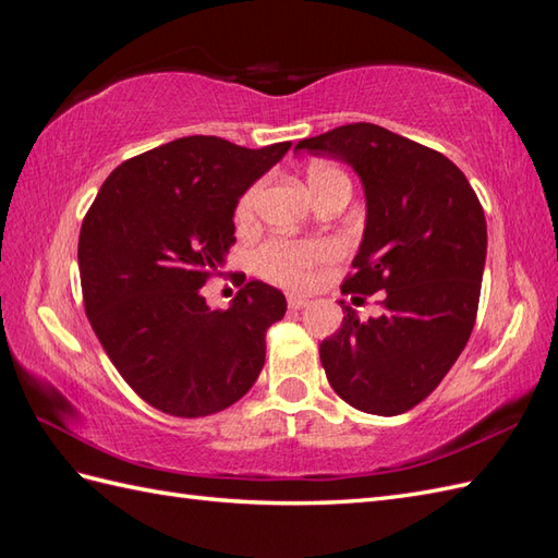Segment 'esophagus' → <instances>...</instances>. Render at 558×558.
<instances>
[{
  "instance_id": "esophagus-1",
  "label": "esophagus",
  "mask_w": 558,
  "mask_h": 558,
  "mask_svg": "<svg viewBox=\"0 0 558 558\" xmlns=\"http://www.w3.org/2000/svg\"><path fill=\"white\" fill-rule=\"evenodd\" d=\"M287 303H289V311H301V307L307 305V299H303V295L291 293L289 299H287Z\"/></svg>"
}]
</instances>
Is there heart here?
Segmentation results:
<instances>
[{
  "mask_svg": "<svg viewBox=\"0 0 558 558\" xmlns=\"http://www.w3.org/2000/svg\"><path fill=\"white\" fill-rule=\"evenodd\" d=\"M325 179H345L341 169L329 165H315L307 171V181L311 189ZM257 201V185L247 189L236 205V219L247 221L253 217ZM337 257V247L329 241H289V239H275L259 245L255 251V269L265 279L281 283L289 289H307L313 283L315 267L327 265Z\"/></svg>",
  "mask_w": 558,
  "mask_h": 558,
  "instance_id": "1",
  "label": "heart"
}]
</instances>
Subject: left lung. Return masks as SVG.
<instances>
[{"instance_id": "obj_1", "label": "left lung", "mask_w": 558, "mask_h": 558, "mask_svg": "<svg viewBox=\"0 0 558 558\" xmlns=\"http://www.w3.org/2000/svg\"><path fill=\"white\" fill-rule=\"evenodd\" d=\"M295 150L327 155L361 177L367 219L341 293H379L384 313L319 343L331 389L363 413L399 415L447 377L475 327L487 221L449 157L377 123H345Z\"/></svg>"}]
</instances>
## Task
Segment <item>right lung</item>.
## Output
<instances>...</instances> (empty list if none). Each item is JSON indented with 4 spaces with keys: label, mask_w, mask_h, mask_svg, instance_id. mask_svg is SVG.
Wrapping results in <instances>:
<instances>
[{
    "label": "right lung",
    "mask_w": 558,
    "mask_h": 558,
    "mask_svg": "<svg viewBox=\"0 0 558 558\" xmlns=\"http://www.w3.org/2000/svg\"><path fill=\"white\" fill-rule=\"evenodd\" d=\"M189 135L121 162L83 219L85 315L129 387L157 411L205 417L236 403L265 365L287 299L247 281L229 311L201 289L236 243L239 197L289 153Z\"/></svg>",
    "instance_id": "obj_1"
}]
</instances>
